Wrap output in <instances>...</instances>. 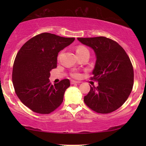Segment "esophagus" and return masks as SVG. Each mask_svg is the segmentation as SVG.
<instances>
[{
	"label": "esophagus",
	"instance_id": "34e87169",
	"mask_svg": "<svg viewBox=\"0 0 146 146\" xmlns=\"http://www.w3.org/2000/svg\"><path fill=\"white\" fill-rule=\"evenodd\" d=\"M70 83H71V84H80V82H77V81H74V80H71Z\"/></svg>",
	"mask_w": 146,
	"mask_h": 146
}]
</instances>
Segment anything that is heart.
<instances>
[{"mask_svg":"<svg viewBox=\"0 0 146 146\" xmlns=\"http://www.w3.org/2000/svg\"><path fill=\"white\" fill-rule=\"evenodd\" d=\"M76 52L77 55H81L85 53H89L88 49L86 47L84 46H78L76 48ZM60 56H61V53L59 54L58 56V60L60 59ZM71 76L73 78H80L81 76L80 74L78 72H74L72 73Z\"/></svg>","mask_w":146,"mask_h":146,"instance_id":"obj_1","label":"heart"}]
</instances>
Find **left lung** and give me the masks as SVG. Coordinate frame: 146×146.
<instances>
[{
	"label": "left lung",
	"mask_w": 146,
	"mask_h": 146,
	"mask_svg": "<svg viewBox=\"0 0 146 146\" xmlns=\"http://www.w3.org/2000/svg\"><path fill=\"white\" fill-rule=\"evenodd\" d=\"M96 53V62L91 79L97 87L90 90L84 101L88 107L100 113L116 110L128 98L133 85V69L130 59L116 42L104 36L78 38Z\"/></svg>",
	"instance_id": "1"
}]
</instances>
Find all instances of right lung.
<instances>
[{
  "instance_id": "add662e5",
  "label": "right lung",
  "mask_w": 146,
  "mask_h": 146,
  "mask_svg": "<svg viewBox=\"0 0 146 146\" xmlns=\"http://www.w3.org/2000/svg\"><path fill=\"white\" fill-rule=\"evenodd\" d=\"M74 40L41 33L28 40L18 52L12 74L14 88L20 100L32 111L48 114L62 103L70 80L64 79L52 85L50 72L57 67L59 52Z\"/></svg>"
}]
</instances>
